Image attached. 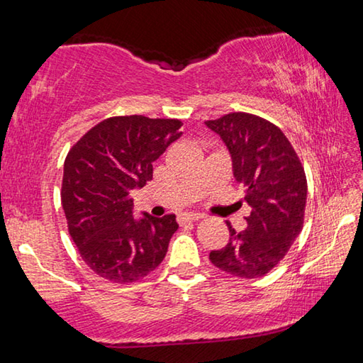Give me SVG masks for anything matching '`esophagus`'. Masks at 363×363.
<instances>
[{"mask_svg":"<svg viewBox=\"0 0 363 363\" xmlns=\"http://www.w3.org/2000/svg\"><path fill=\"white\" fill-rule=\"evenodd\" d=\"M201 218L203 216L199 213H184L179 218H177V220H179V224H184V223H195V220H200Z\"/></svg>","mask_w":363,"mask_h":363,"instance_id":"1","label":"esophagus"}]
</instances>
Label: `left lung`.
Returning a JSON list of instances; mask_svg holds the SVG:
<instances>
[{"label": "left lung", "mask_w": 363, "mask_h": 363, "mask_svg": "<svg viewBox=\"0 0 363 363\" xmlns=\"http://www.w3.org/2000/svg\"><path fill=\"white\" fill-rule=\"evenodd\" d=\"M229 149L233 176L245 190L247 229L227 223L230 242L211 251L218 269L240 279H259L277 267L304 225L307 181L290 140L274 123L247 112L208 120Z\"/></svg>", "instance_id": "obj_1"}]
</instances>
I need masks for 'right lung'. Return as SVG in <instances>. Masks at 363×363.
<instances>
[{
  "mask_svg": "<svg viewBox=\"0 0 363 363\" xmlns=\"http://www.w3.org/2000/svg\"><path fill=\"white\" fill-rule=\"evenodd\" d=\"M177 118L110 116L84 133L65 157L60 199L78 253L112 284L155 270L177 230L174 214L133 218L131 192L152 181L153 162L181 136Z\"/></svg>",
  "mask_w": 363,
  "mask_h": 363,
  "instance_id": "add662e5",
  "label": "right lung"
}]
</instances>
